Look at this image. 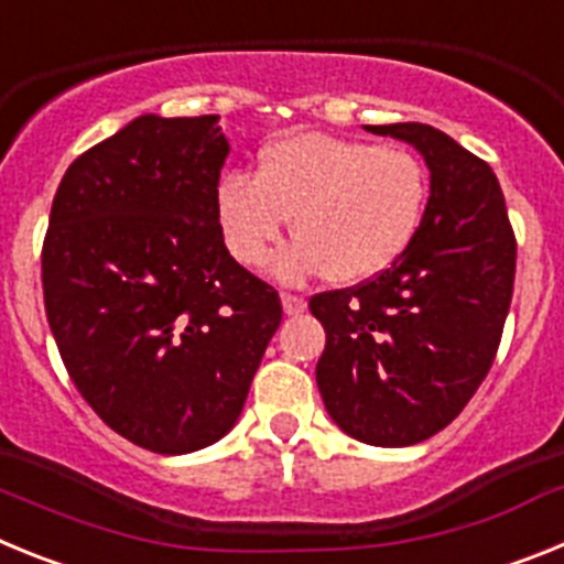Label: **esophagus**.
Wrapping results in <instances>:
<instances>
[{"label":"esophagus","instance_id":"34e87169","mask_svg":"<svg viewBox=\"0 0 564 564\" xmlns=\"http://www.w3.org/2000/svg\"><path fill=\"white\" fill-rule=\"evenodd\" d=\"M307 307V299L305 296H296V293H282V311L288 316H299V313H305Z\"/></svg>","mask_w":564,"mask_h":564}]
</instances>
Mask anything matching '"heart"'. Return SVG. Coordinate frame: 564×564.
I'll list each match as a JSON object with an SVG mask.
<instances>
[{
  "mask_svg": "<svg viewBox=\"0 0 564 564\" xmlns=\"http://www.w3.org/2000/svg\"><path fill=\"white\" fill-rule=\"evenodd\" d=\"M426 169L410 149L296 132L259 154L257 174L231 172L217 186V220L242 265H262L285 234L296 237L273 262L285 282L325 273L338 285L378 276L423 220Z\"/></svg>",
  "mask_w": 564,
  "mask_h": 564,
  "instance_id": "heart-1",
  "label": "heart"
}]
</instances>
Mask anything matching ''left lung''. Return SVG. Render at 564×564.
<instances>
[{"label": "left lung", "mask_w": 564, "mask_h": 564, "mask_svg": "<svg viewBox=\"0 0 564 564\" xmlns=\"http://www.w3.org/2000/svg\"><path fill=\"white\" fill-rule=\"evenodd\" d=\"M367 132L421 152L430 203L392 268L311 299L327 333L316 383L341 432L370 446H412L460 415L495 361L517 242L486 161L426 123Z\"/></svg>", "instance_id": "1"}]
</instances>
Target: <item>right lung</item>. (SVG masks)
Here are the masks:
<instances>
[{
  "label": "right lung",
  "mask_w": 564,
  "mask_h": 564,
  "mask_svg": "<svg viewBox=\"0 0 564 564\" xmlns=\"http://www.w3.org/2000/svg\"><path fill=\"white\" fill-rule=\"evenodd\" d=\"M220 115H138L64 172L42 251L44 311L69 378L109 430L158 455L234 430L282 322L228 253Z\"/></svg>",
  "instance_id": "1"
}]
</instances>
